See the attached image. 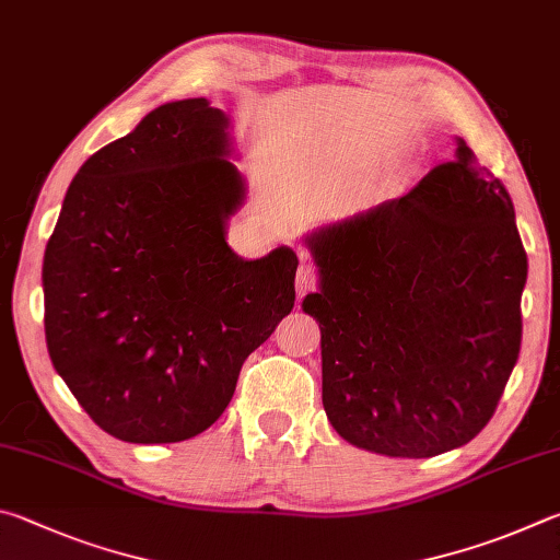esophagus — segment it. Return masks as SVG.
<instances>
[{"instance_id":"obj_1","label":"esophagus","mask_w":560,"mask_h":560,"mask_svg":"<svg viewBox=\"0 0 560 560\" xmlns=\"http://www.w3.org/2000/svg\"><path fill=\"white\" fill-rule=\"evenodd\" d=\"M315 285H317L315 265L307 262V260H302L300 270H298V292H300V295H305V292L315 290Z\"/></svg>"}]
</instances>
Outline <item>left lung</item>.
<instances>
[{
    "label": "left lung",
    "instance_id": "obj_1",
    "mask_svg": "<svg viewBox=\"0 0 560 560\" xmlns=\"http://www.w3.org/2000/svg\"><path fill=\"white\" fill-rule=\"evenodd\" d=\"M322 404L347 443L388 457L463 447L522 349L528 260L512 196L457 137L413 191L312 231Z\"/></svg>",
    "mask_w": 560,
    "mask_h": 560
}]
</instances>
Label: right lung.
I'll return each instance as SVG.
<instances>
[{"label":"right lung","instance_id":"1","mask_svg":"<svg viewBox=\"0 0 560 560\" xmlns=\"http://www.w3.org/2000/svg\"><path fill=\"white\" fill-rule=\"evenodd\" d=\"M206 97L154 107L66 191L44 253L48 357L125 443H179L231 404L243 361L295 307L298 255L225 243L245 184Z\"/></svg>","mask_w":560,"mask_h":560}]
</instances>
